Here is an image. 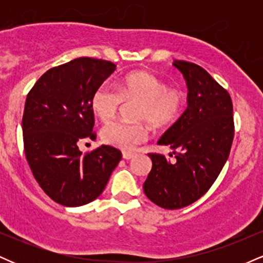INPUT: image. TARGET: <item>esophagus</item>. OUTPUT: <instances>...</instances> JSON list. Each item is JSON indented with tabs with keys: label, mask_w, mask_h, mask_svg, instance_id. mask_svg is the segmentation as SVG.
<instances>
[{
	"label": "esophagus",
	"mask_w": 263,
	"mask_h": 263,
	"mask_svg": "<svg viewBox=\"0 0 263 263\" xmlns=\"http://www.w3.org/2000/svg\"><path fill=\"white\" fill-rule=\"evenodd\" d=\"M135 157V153H131V152H122V158L126 159V161H128V159H132Z\"/></svg>",
	"instance_id": "esophagus-1"
}]
</instances>
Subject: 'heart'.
<instances>
[{
	"label": "heart",
	"instance_id": "1",
	"mask_svg": "<svg viewBox=\"0 0 263 263\" xmlns=\"http://www.w3.org/2000/svg\"><path fill=\"white\" fill-rule=\"evenodd\" d=\"M123 100H137L136 119L148 122L155 128H164L176 122L184 106V95L180 90L170 89L165 83L148 71H135L122 78L119 90L110 84H102L91 99L93 114L106 122L116 115ZM105 143L123 151L135 149L148 138L144 123L114 121L101 128Z\"/></svg>",
	"mask_w": 263,
	"mask_h": 263
}]
</instances>
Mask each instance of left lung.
Segmentation results:
<instances>
[{
	"instance_id": "obj_1",
	"label": "left lung",
	"mask_w": 263,
	"mask_h": 263,
	"mask_svg": "<svg viewBox=\"0 0 263 263\" xmlns=\"http://www.w3.org/2000/svg\"><path fill=\"white\" fill-rule=\"evenodd\" d=\"M173 65L186 81L188 107L157 143L170 146L176 159L149 153L152 170L143 183L147 198L171 210L194 203L209 190L234 140L229 92L201 66L184 60H174Z\"/></svg>"
}]
</instances>
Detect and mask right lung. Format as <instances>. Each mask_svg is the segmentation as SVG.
<instances>
[{
	"label": "right lung",
	"mask_w": 263,
	"mask_h": 263,
	"mask_svg": "<svg viewBox=\"0 0 263 263\" xmlns=\"http://www.w3.org/2000/svg\"><path fill=\"white\" fill-rule=\"evenodd\" d=\"M115 70L107 60L77 58L49 69L27 95V162L45 194L60 205L81 206L100 197L121 159V152L106 144L85 156L78 146L95 137L92 95Z\"/></svg>",
	"instance_id": "add662e5"
}]
</instances>
